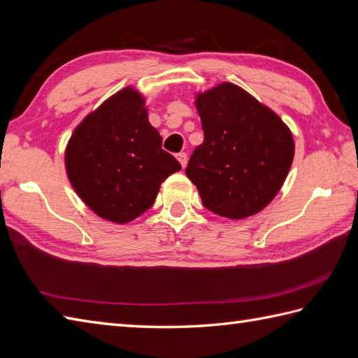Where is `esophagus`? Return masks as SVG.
I'll use <instances>...</instances> for the list:
<instances>
[{
  "label": "esophagus",
  "mask_w": 358,
  "mask_h": 358,
  "mask_svg": "<svg viewBox=\"0 0 358 358\" xmlns=\"http://www.w3.org/2000/svg\"><path fill=\"white\" fill-rule=\"evenodd\" d=\"M177 160L180 162V164L182 168H186V163H187V154L186 152H178L177 154Z\"/></svg>",
  "instance_id": "34e87169"
}]
</instances>
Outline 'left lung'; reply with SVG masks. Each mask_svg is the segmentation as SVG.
Wrapping results in <instances>:
<instances>
[{"mask_svg":"<svg viewBox=\"0 0 358 358\" xmlns=\"http://www.w3.org/2000/svg\"><path fill=\"white\" fill-rule=\"evenodd\" d=\"M204 141L186 176L206 209L230 220L252 217L276 196L294 157L292 131L270 108L224 82L196 96Z\"/></svg>","mask_w":358,"mask_h":358,"instance_id":"left-lung-1","label":"left lung"}]
</instances>
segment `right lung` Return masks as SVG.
I'll return each instance as SVG.
<instances>
[{"label": "right lung", "instance_id": "1", "mask_svg": "<svg viewBox=\"0 0 358 358\" xmlns=\"http://www.w3.org/2000/svg\"><path fill=\"white\" fill-rule=\"evenodd\" d=\"M145 99L124 88L74 129L65 151L66 176L99 217L124 224L154 204L162 182L181 169L162 149Z\"/></svg>", "mask_w": 358, "mask_h": 358}]
</instances>
